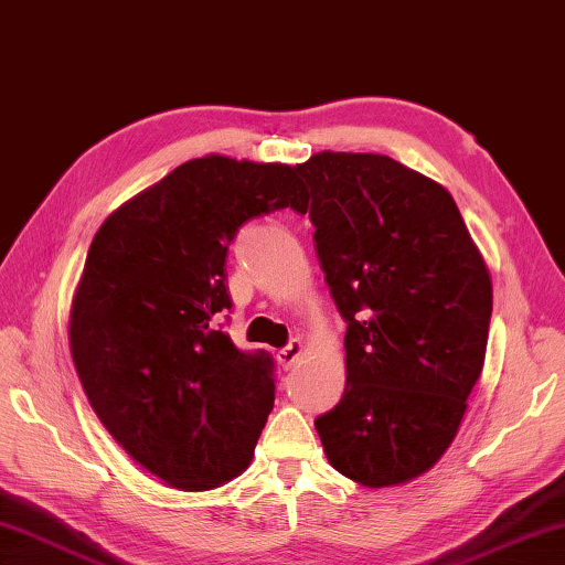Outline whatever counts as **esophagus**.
<instances>
[{
    "mask_svg": "<svg viewBox=\"0 0 565 565\" xmlns=\"http://www.w3.org/2000/svg\"><path fill=\"white\" fill-rule=\"evenodd\" d=\"M301 355H303V342L298 340V338H291L289 345L276 352V360H279V364H281L284 370H289L291 364H294L298 358H301Z\"/></svg>",
    "mask_w": 565,
    "mask_h": 565,
    "instance_id": "esophagus-1",
    "label": "esophagus"
}]
</instances>
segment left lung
Instances as JSON below:
<instances>
[{
    "instance_id": "left-lung-1",
    "label": "left lung",
    "mask_w": 565,
    "mask_h": 565,
    "mask_svg": "<svg viewBox=\"0 0 565 565\" xmlns=\"http://www.w3.org/2000/svg\"><path fill=\"white\" fill-rule=\"evenodd\" d=\"M296 173L348 323L345 392L316 418L320 444L364 488L414 480L456 438L482 372L490 271L450 193L404 163L323 151Z\"/></svg>"
}]
</instances>
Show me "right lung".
Instances as JSON below:
<instances>
[{
    "mask_svg": "<svg viewBox=\"0 0 565 565\" xmlns=\"http://www.w3.org/2000/svg\"><path fill=\"white\" fill-rule=\"evenodd\" d=\"M296 166L205 157L109 215L87 252L71 352L103 426L171 488H217L249 466L274 408V358L239 350L225 257L239 227L294 207ZM227 318V316H225Z\"/></svg>",
    "mask_w": 565,
    "mask_h": 565,
    "instance_id": "obj_1",
    "label": "right lung"
}]
</instances>
